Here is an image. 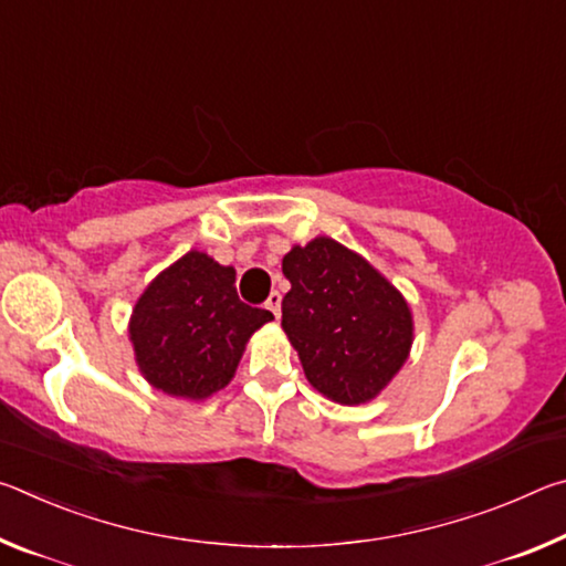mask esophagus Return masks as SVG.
Wrapping results in <instances>:
<instances>
[{
    "label": "esophagus",
    "instance_id": "obj_1",
    "mask_svg": "<svg viewBox=\"0 0 566 566\" xmlns=\"http://www.w3.org/2000/svg\"><path fill=\"white\" fill-rule=\"evenodd\" d=\"M264 306H266V310H270L272 314H274V319H280V306H282V294L280 292H272L270 296H266V302H264Z\"/></svg>",
    "mask_w": 566,
    "mask_h": 566
}]
</instances>
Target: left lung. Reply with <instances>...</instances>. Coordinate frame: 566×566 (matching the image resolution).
Here are the masks:
<instances>
[{"mask_svg":"<svg viewBox=\"0 0 566 566\" xmlns=\"http://www.w3.org/2000/svg\"><path fill=\"white\" fill-rule=\"evenodd\" d=\"M282 272L292 284L282 327L310 385L339 405L377 397L411 347V312L401 294L329 237L294 247Z\"/></svg>","mask_w":566,"mask_h":566,"instance_id":"1","label":"left lung"}]
</instances>
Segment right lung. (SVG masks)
I'll list each match as a JSON object with an SVG mask.
<instances>
[{
  "instance_id": "1",
  "label": "right lung",
  "mask_w": 566,
  "mask_h": 566,
  "mask_svg": "<svg viewBox=\"0 0 566 566\" xmlns=\"http://www.w3.org/2000/svg\"><path fill=\"white\" fill-rule=\"evenodd\" d=\"M237 272L189 252L134 306L129 337L142 375L171 397L205 399L229 385L247 339L272 312L237 294Z\"/></svg>"
}]
</instances>
